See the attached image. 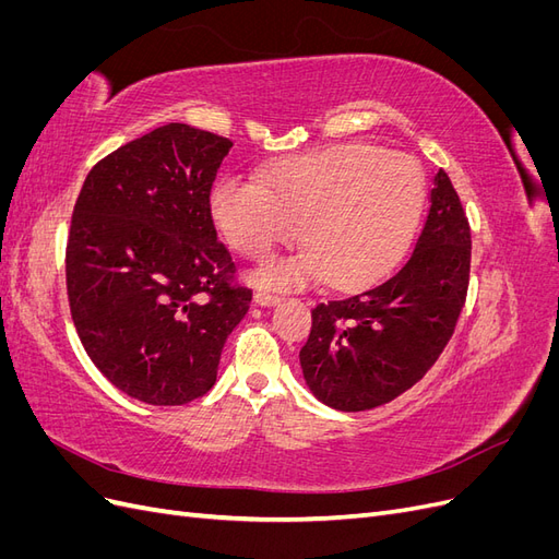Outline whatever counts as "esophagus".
I'll return each instance as SVG.
<instances>
[{"mask_svg":"<svg viewBox=\"0 0 559 559\" xmlns=\"http://www.w3.org/2000/svg\"><path fill=\"white\" fill-rule=\"evenodd\" d=\"M280 300H282L280 296L267 294V292H257V294H253V302H257V306H263V308H273V306H277Z\"/></svg>","mask_w":559,"mask_h":559,"instance_id":"obj_1","label":"esophagus"}]
</instances>
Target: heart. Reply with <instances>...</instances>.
Returning a JSON list of instances; mask_svg holds the SVG:
<instances>
[{
  "label": "heart",
  "instance_id": "heart-1",
  "mask_svg": "<svg viewBox=\"0 0 559 559\" xmlns=\"http://www.w3.org/2000/svg\"><path fill=\"white\" fill-rule=\"evenodd\" d=\"M427 200V175L413 156L343 144L286 158L263 183L222 179L212 216L228 247L259 263L300 235L308 251L265 267L261 284L296 289L326 277L335 289H357L396 265Z\"/></svg>",
  "mask_w": 559,
  "mask_h": 559
}]
</instances>
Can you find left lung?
Wrapping results in <instances>:
<instances>
[{"mask_svg": "<svg viewBox=\"0 0 559 559\" xmlns=\"http://www.w3.org/2000/svg\"><path fill=\"white\" fill-rule=\"evenodd\" d=\"M468 273V218L450 177L438 170L411 259L380 284L312 310V331L300 349L310 392L343 413L401 396L445 349L464 308Z\"/></svg>", "mask_w": 559, "mask_h": 559, "instance_id": "obj_1", "label": "left lung"}]
</instances>
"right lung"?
<instances>
[{"instance_id":"obj_1","label":"right lung","mask_w":559,"mask_h":559,"mask_svg":"<svg viewBox=\"0 0 559 559\" xmlns=\"http://www.w3.org/2000/svg\"><path fill=\"white\" fill-rule=\"evenodd\" d=\"M230 146L167 123L99 160L76 198L64 253L76 333L99 373L148 405L205 396L249 310L210 207Z\"/></svg>"}]
</instances>
